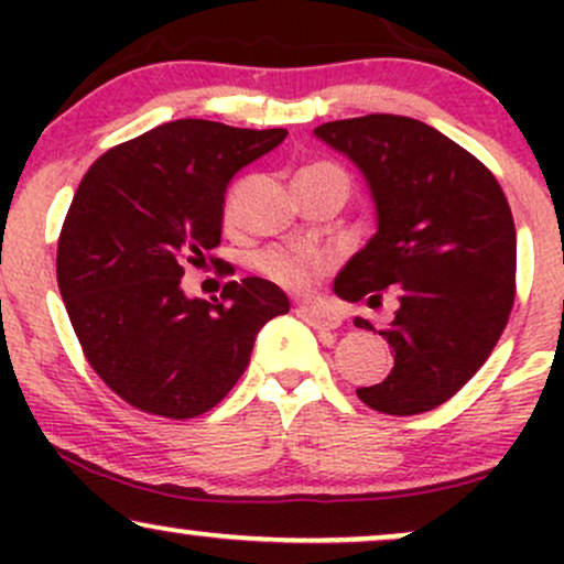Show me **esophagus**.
<instances>
[{
	"label": "esophagus",
	"instance_id": "34e87169",
	"mask_svg": "<svg viewBox=\"0 0 564 564\" xmlns=\"http://www.w3.org/2000/svg\"><path fill=\"white\" fill-rule=\"evenodd\" d=\"M296 315L304 323H310L313 328H323V332H334V328L341 326V318L332 310H323V307H315V304H300L296 307Z\"/></svg>",
	"mask_w": 564,
	"mask_h": 564
}]
</instances>
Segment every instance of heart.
I'll use <instances>...</instances> for the list:
<instances>
[{
	"mask_svg": "<svg viewBox=\"0 0 564 564\" xmlns=\"http://www.w3.org/2000/svg\"><path fill=\"white\" fill-rule=\"evenodd\" d=\"M310 180H326V183H336L345 187L347 193V172L341 166L332 164V161H313V164L302 166L296 172L294 183H310ZM257 268L262 270L270 281L281 283L286 289H307L313 278L323 273L326 262L318 251L313 249H268L257 257Z\"/></svg>",
	"mask_w": 564,
	"mask_h": 564,
	"instance_id": "obj_1",
	"label": "heart"
}]
</instances>
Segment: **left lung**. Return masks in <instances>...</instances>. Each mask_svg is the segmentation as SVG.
Here are the masks:
<instances>
[{
  "label": "left lung",
  "mask_w": 564,
  "mask_h": 564,
  "mask_svg": "<svg viewBox=\"0 0 564 564\" xmlns=\"http://www.w3.org/2000/svg\"><path fill=\"white\" fill-rule=\"evenodd\" d=\"M315 138L364 172L377 232L336 275V296L398 313L381 328L394 349L390 377L360 387L368 408L413 416L443 405L475 377L514 304L517 232L498 180L435 127L371 113L328 121ZM355 326L377 332L371 321Z\"/></svg>",
  "instance_id": "left-lung-1"
}]
</instances>
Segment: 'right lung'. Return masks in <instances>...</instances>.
Instances as JSON below:
<instances>
[{"label":"right lung","mask_w":564,"mask_h":564,"mask_svg":"<svg viewBox=\"0 0 564 564\" xmlns=\"http://www.w3.org/2000/svg\"><path fill=\"white\" fill-rule=\"evenodd\" d=\"M286 129L166 121L102 153L57 241V286L89 366L129 405L166 419L215 408L246 371L260 328L289 313L264 278L191 300L180 278L223 236L232 174Z\"/></svg>","instance_id":"right-lung-1"}]
</instances>
